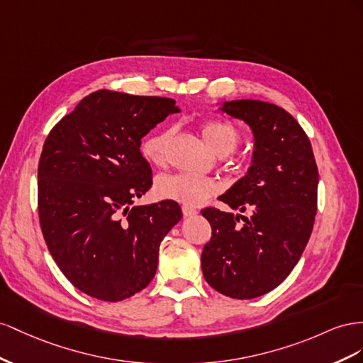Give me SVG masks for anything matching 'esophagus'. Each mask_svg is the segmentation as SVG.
Wrapping results in <instances>:
<instances>
[{"label":"esophagus","mask_w":363,"mask_h":363,"mask_svg":"<svg viewBox=\"0 0 363 363\" xmlns=\"http://www.w3.org/2000/svg\"><path fill=\"white\" fill-rule=\"evenodd\" d=\"M182 214L184 217H193L198 214V210H194L193 206H189V205H182Z\"/></svg>","instance_id":"esophagus-1"}]
</instances>
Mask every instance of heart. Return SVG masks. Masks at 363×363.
<instances>
[{
	"label": "heart",
	"mask_w": 363,
	"mask_h": 363,
	"mask_svg": "<svg viewBox=\"0 0 363 363\" xmlns=\"http://www.w3.org/2000/svg\"><path fill=\"white\" fill-rule=\"evenodd\" d=\"M201 135L216 155L225 157L231 153L240 141V132L234 124L225 120H208L201 124ZM172 138L170 129L152 133L144 140L141 150L150 162L162 165L167 160V146ZM160 196L185 205H199L219 191V184L211 178L193 173H173L161 176L157 182Z\"/></svg>",
	"instance_id": "b5f03b06"
}]
</instances>
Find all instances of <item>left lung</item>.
Masks as SVG:
<instances>
[{"mask_svg":"<svg viewBox=\"0 0 363 363\" xmlns=\"http://www.w3.org/2000/svg\"><path fill=\"white\" fill-rule=\"evenodd\" d=\"M219 109L245 121L254 137L251 167L219 201L252 216L237 225L242 214L202 210L213 230L202 272L219 294L251 299L274 291L301 258L315 223L319 173L306 132L283 108L246 99Z\"/></svg>","mask_w":363,"mask_h":363,"instance_id":"left-lung-1","label":"left lung"}]
</instances>
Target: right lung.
Returning <instances> with one entry per match:
<instances>
[{
    "mask_svg": "<svg viewBox=\"0 0 363 363\" xmlns=\"http://www.w3.org/2000/svg\"><path fill=\"white\" fill-rule=\"evenodd\" d=\"M173 99L100 89L51 129L38 167L39 222L72 286L101 301L143 291L160 245L182 219L178 202L133 205L152 187L141 138L179 112Z\"/></svg>",
    "mask_w": 363,
    "mask_h": 363,
    "instance_id": "1",
    "label": "right lung"
}]
</instances>
